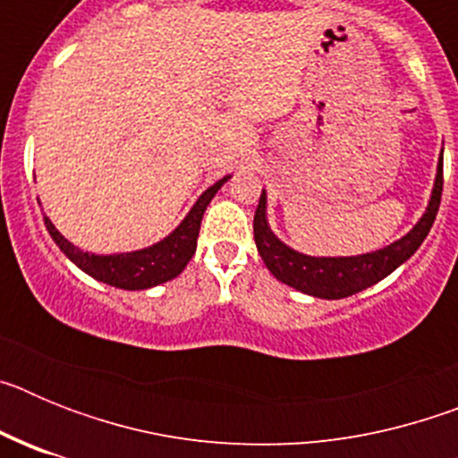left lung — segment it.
<instances>
[{
    "label": "left lung",
    "instance_id": "obj_1",
    "mask_svg": "<svg viewBox=\"0 0 458 458\" xmlns=\"http://www.w3.org/2000/svg\"><path fill=\"white\" fill-rule=\"evenodd\" d=\"M440 197H443V163L436 174L434 194H431L427 213L402 241L392 242L378 252L360 254V257H307V254L286 248L284 242L270 232L266 222V192H261L257 213H254V241H257V250L264 264L279 282L302 293L327 298V301L349 298L387 277L392 270L399 268L406 259L415 254V250L422 245L434 226Z\"/></svg>",
    "mask_w": 458,
    "mask_h": 458
}]
</instances>
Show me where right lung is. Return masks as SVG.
Wrapping results in <instances>:
<instances>
[{
	"label": "right lung",
	"mask_w": 458,
	"mask_h": 458,
	"mask_svg": "<svg viewBox=\"0 0 458 458\" xmlns=\"http://www.w3.org/2000/svg\"><path fill=\"white\" fill-rule=\"evenodd\" d=\"M225 181L226 179L217 181L216 185H210L201 194L176 232L169 233L165 241L156 242L153 248L137 250V252L112 254V257L82 252V250L75 248L72 242H68L62 233L56 232L50 217H43V220H46L52 241L62 248V252L71 259L72 264L82 268L87 275L100 279V282L109 286H119V289H151V286L163 284V282H169V279L183 273V268L192 259L194 250H197V236H199L201 217H204L206 206L210 204V199L216 197V192L222 188Z\"/></svg>",
	"instance_id": "obj_1"
}]
</instances>
